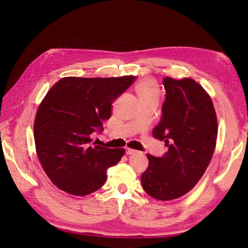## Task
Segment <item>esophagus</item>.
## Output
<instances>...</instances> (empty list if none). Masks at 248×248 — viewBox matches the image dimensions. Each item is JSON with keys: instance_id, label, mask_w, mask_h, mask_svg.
Masks as SVG:
<instances>
[{"instance_id": "esophagus-1", "label": "esophagus", "mask_w": 248, "mask_h": 248, "mask_svg": "<svg viewBox=\"0 0 248 248\" xmlns=\"http://www.w3.org/2000/svg\"><path fill=\"white\" fill-rule=\"evenodd\" d=\"M137 152H138L137 150L131 149V148H126V154L127 155H133V154H136Z\"/></svg>"}]
</instances>
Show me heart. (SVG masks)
<instances>
[{"instance_id":"obj_1","label":"heart","mask_w":248,"mask_h":248,"mask_svg":"<svg viewBox=\"0 0 248 248\" xmlns=\"http://www.w3.org/2000/svg\"><path fill=\"white\" fill-rule=\"evenodd\" d=\"M136 92L142 104L157 102L159 99V87L153 78H145L140 79L136 86Z\"/></svg>"}]
</instances>
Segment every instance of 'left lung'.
<instances>
[{
	"label": "left lung",
	"mask_w": 248,
	"mask_h": 248,
	"mask_svg": "<svg viewBox=\"0 0 248 248\" xmlns=\"http://www.w3.org/2000/svg\"><path fill=\"white\" fill-rule=\"evenodd\" d=\"M166 101L153 129L169 151L162 157L147 154L149 167L141 175L145 191L156 200L170 201L189 192L204 175L217 140V117L211 97L192 78L163 79Z\"/></svg>",
	"instance_id": "left-lung-1"
}]
</instances>
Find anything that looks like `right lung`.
I'll return each mask as SVG.
<instances>
[{"instance_id": "add662e5", "label": "right lung", "mask_w": 248, "mask_h": 248, "mask_svg": "<svg viewBox=\"0 0 248 248\" xmlns=\"http://www.w3.org/2000/svg\"><path fill=\"white\" fill-rule=\"evenodd\" d=\"M137 77L76 78L57 81L44 96L34 121L36 153L50 181L85 197L107 181L108 170L125 149L92 144V133L111 116V103Z\"/></svg>"}]
</instances>
